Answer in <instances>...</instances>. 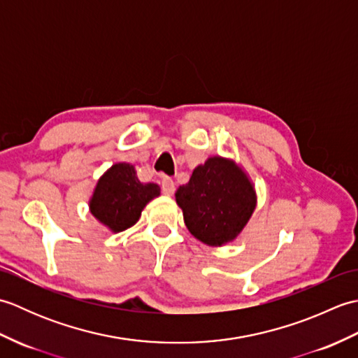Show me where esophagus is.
<instances>
[{"label":"esophagus","instance_id":"esophagus-1","mask_svg":"<svg viewBox=\"0 0 358 358\" xmlns=\"http://www.w3.org/2000/svg\"><path fill=\"white\" fill-rule=\"evenodd\" d=\"M162 191L167 196L173 195V192H175V183H173L171 178H163L162 180Z\"/></svg>","mask_w":358,"mask_h":358}]
</instances>
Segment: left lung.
Instances as JSON below:
<instances>
[{
  "label": "left lung",
  "instance_id": "left-lung-1",
  "mask_svg": "<svg viewBox=\"0 0 358 358\" xmlns=\"http://www.w3.org/2000/svg\"><path fill=\"white\" fill-rule=\"evenodd\" d=\"M185 224L208 246L232 243L257 208V192L248 172L231 158L209 157L196 166L189 183L175 192Z\"/></svg>",
  "mask_w": 358,
  "mask_h": 358
}]
</instances>
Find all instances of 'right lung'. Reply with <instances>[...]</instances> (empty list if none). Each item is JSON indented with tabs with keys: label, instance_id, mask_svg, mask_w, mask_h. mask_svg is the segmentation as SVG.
I'll return each mask as SVG.
<instances>
[{
	"label": "right lung",
	"instance_id": "obj_1",
	"mask_svg": "<svg viewBox=\"0 0 358 358\" xmlns=\"http://www.w3.org/2000/svg\"><path fill=\"white\" fill-rule=\"evenodd\" d=\"M159 195L155 183H141L129 163H115L106 171L89 199V210L98 223L113 234L132 227L146 204Z\"/></svg>",
	"mask_w": 358,
	"mask_h": 358
}]
</instances>
